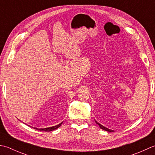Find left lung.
<instances>
[{"label":"left lung","instance_id":"obj_1","mask_svg":"<svg viewBox=\"0 0 155 155\" xmlns=\"http://www.w3.org/2000/svg\"><path fill=\"white\" fill-rule=\"evenodd\" d=\"M95 122H96V124H98L99 125V126L100 127V128H101V129H103L104 130H105V131H107V132H114V130H110V129H108L107 128H105V126H102L101 124H100L99 123H98L97 122V121H95Z\"/></svg>","mask_w":155,"mask_h":155}]
</instances>
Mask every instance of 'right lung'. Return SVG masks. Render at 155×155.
<instances>
[{
    "mask_svg": "<svg viewBox=\"0 0 155 155\" xmlns=\"http://www.w3.org/2000/svg\"><path fill=\"white\" fill-rule=\"evenodd\" d=\"M62 124V122L59 124L58 125H56V126H51V127H49V128H34V129H36V130H40V131L50 132V131H52V130H56L57 128H58L59 127L61 126Z\"/></svg>",
    "mask_w": 155,
    "mask_h": 155,
    "instance_id": "1",
    "label": "right lung"
}]
</instances>
